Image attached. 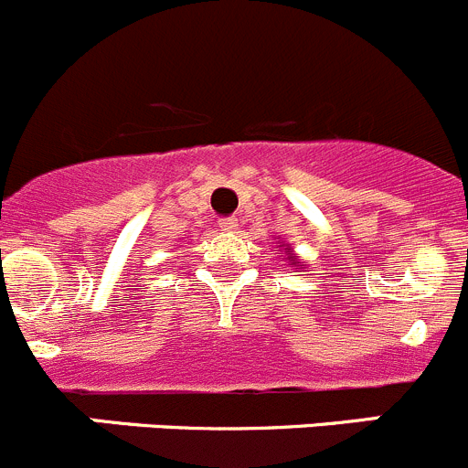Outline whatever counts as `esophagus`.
Wrapping results in <instances>:
<instances>
[{
	"instance_id": "obj_1",
	"label": "esophagus",
	"mask_w": 468,
	"mask_h": 468,
	"mask_svg": "<svg viewBox=\"0 0 468 468\" xmlns=\"http://www.w3.org/2000/svg\"><path fill=\"white\" fill-rule=\"evenodd\" d=\"M219 229L226 230V233H233V230L238 229V219H235V217H226V219L219 221Z\"/></svg>"
}]
</instances>
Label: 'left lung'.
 <instances>
[{
  "instance_id": "1",
  "label": "left lung",
  "mask_w": 468,
  "mask_h": 468,
  "mask_svg": "<svg viewBox=\"0 0 468 468\" xmlns=\"http://www.w3.org/2000/svg\"><path fill=\"white\" fill-rule=\"evenodd\" d=\"M279 247L286 249V261H288V265H291V268L303 270V261H300V256L293 254V249L288 247V244H283V242H279Z\"/></svg>"
}]
</instances>
